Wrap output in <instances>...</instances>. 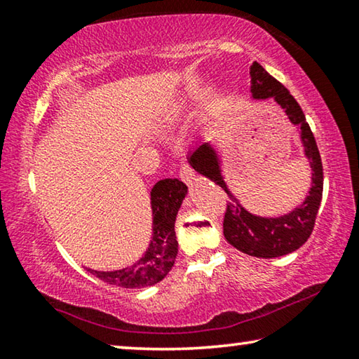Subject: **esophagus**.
Masks as SVG:
<instances>
[{"instance_id":"34e87169","label":"esophagus","mask_w":359,"mask_h":359,"mask_svg":"<svg viewBox=\"0 0 359 359\" xmlns=\"http://www.w3.org/2000/svg\"><path fill=\"white\" fill-rule=\"evenodd\" d=\"M180 179L185 182V184H191L193 179H195V170H193L189 164H184V166L180 168Z\"/></svg>"}]
</instances>
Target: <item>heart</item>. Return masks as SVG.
<instances>
[{
	"instance_id": "heart-1",
	"label": "heart",
	"mask_w": 359,
	"mask_h": 359,
	"mask_svg": "<svg viewBox=\"0 0 359 359\" xmlns=\"http://www.w3.org/2000/svg\"><path fill=\"white\" fill-rule=\"evenodd\" d=\"M177 113H179V107H174L172 110H169L168 115L161 119V123L164 124V126H166V124H169L175 116H177Z\"/></svg>"
}]
</instances>
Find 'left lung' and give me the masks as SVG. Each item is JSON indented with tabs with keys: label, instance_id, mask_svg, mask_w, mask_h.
Listing matches in <instances>:
<instances>
[{
	"label": "left lung",
	"instance_id": "obj_1",
	"mask_svg": "<svg viewBox=\"0 0 359 359\" xmlns=\"http://www.w3.org/2000/svg\"><path fill=\"white\" fill-rule=\"evenodd\" d=\"M251 75V97L254 100L271 99L283 108L294 126H297L304 155L311 168V185L309 195L302 204L278 217H262L243 206L233 195L222 175L219 153L210 142H201L190 151L189 163L198 174L210 179L226 191L230 200L226 201L224 219V236L233 248L252 257L273 259L291 254L309 240L323 198V164L315 137L306 123L302 108L289 90L280 81L269 75V72L257 62L249 67Z\"/></svg>",
	"mask_w": 359,
	"mask_h": 359
}]
</instances>
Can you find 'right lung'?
Segmentation results:
<instances>
[{"instance_id": "add662e5", "label": "right lung", "mask_w": 359, "mask_h": 359, "mask_svg": "<svg viewBox=\"0 0 359 359\" xmlns=\"http://www.w3.org/2000/svg\"><path fill=\"white\" fill-rule=\"evenodd\" d=\"M187 185L177 179H164L150 191L151 240L144 255L133 265L113 271L88 269L90 275L113 286L126 289L149 287L164 280L174 266L179 252L175 238V217L187 196Z\"/></svg>"}]
</instances>
